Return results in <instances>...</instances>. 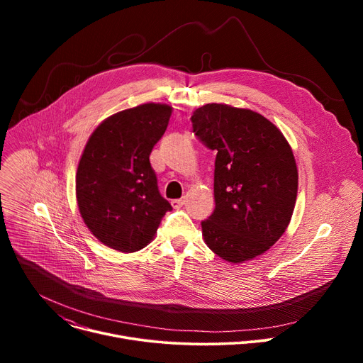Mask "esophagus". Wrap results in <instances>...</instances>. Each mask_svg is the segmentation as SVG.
<instances>
[{
	"label": "esophagus",
	"mask_w": 363,
	"mask_h": 363,
	"mask_svg": "<svg viewBox=\"0 0 363 363\" xmlns=\"http://www.w3.org/2000/svg\"><path fill=\"white\" fill-rule=\"evenodd\" d=\"M185 202H186V198H185V196H184V198H179V199H172V201H171L174 208H181V206H182Z\"/></svg>",
	"instance_id": "1"
}]
</instances>
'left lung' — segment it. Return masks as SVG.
Segmentation results:
<instances>
[{
  "label": "left lung",
  "mask_w": 363,
  "mask_h": 363,
  "mask_svg": "<svg viewBox=\"0 0 363 363\" xmlns=\"http://www.w3.org/2000/svg\"><path fill=\"white\" fill-rule=\"evenodd\" d=\"M194 135L217 152L214 213L203 220V240L228 263L266 252L286 231L297 196L291 147L264 116L208 103L192 116Z\"/></svg>",
  "instance_id": "obj_1"
}]
</instances>
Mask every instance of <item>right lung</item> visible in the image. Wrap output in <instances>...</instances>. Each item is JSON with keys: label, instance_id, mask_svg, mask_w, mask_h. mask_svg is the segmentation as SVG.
Here are the masks:
<instances>
[{"label": "right lung", "instance_id": "add662e5", "mask_svg": "<svg viewBox=\"0 0 363 363\" xmlns=\"http://www.w3.org/2000/svg\"><path fill=\"white\" fill-rule=\"evenodd\" d=\"M171 113L161 103L122 111L103 121L84 146L76 174L77 205L91 234L111 248L142 250L172 210L149 162Z\"/></svg>", "mask_w": 363, "mask_h": 363}]
</instances>
